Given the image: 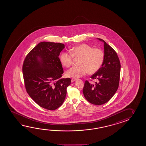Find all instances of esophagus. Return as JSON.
<instances>
[{"label":"esophagus","instance_id":"esophagus-1","mask_svg":"<svg viewBox=\"0 0 146 146\" xmlns=\"http://www.w3.org/2000/svg\"><path fill=\"white\" fill-rule=\"evenodd\" d=\"M76 80V79H72V82H74Z\"/></svg>","mask_w":146,"mask_h":146}]
</instances>
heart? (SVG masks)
<instances>
[{
    "mask_svg": "<svg viewBox=\"0 0 146 146\" xmlns=\"http://www.w3.org/2000/svg\"><path fill=\"white\" fill-rule=\"evenodd\" d=\"M69 52H63L60 61L66 67L71 66L72 59L80 58L79 67H74L66 72L67 77L79 78L86 74H93L97 72L104 61V53L99 48H94L88 44H82L72 47Z\"/></svg>",
    "mask_w": 146,
    "mask_h": 146,
    "instance_id": "1",
    "label": "heart"
}]
</instances>
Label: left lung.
I'll use <instances>...</instances> for the list:
<instances>
[{
    "instance_id": "8db88e82",
    "label": "left lung",
    "mask_w": 146,
    "mask_h": 146,
    "mask_svg": "<svg viewBox=\"0 0 146 146\" xmlns=\"http://www.w3.org/2000/svg\"><path fill=\"white\" fill-rule=\"evenodd\" d=\"M97 39L104 43V61L91 77L97 82L94 84L85 82L83 92L89 103L101 105L109 101L118 89L121 63L115 51L103 40Z\"/></svg>"
}]
</instances>
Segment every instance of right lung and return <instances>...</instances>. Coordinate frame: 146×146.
Segmentation results:
<instances>
[{
    "instance_id": "obj_1",
    "label": "right lung",
    "mask_w": 146,
    "mask_h": 146,
    "mask_svg": "<svg viewBox=\"0 0 146 146\" xmlns=\"http://www.w3.org/2000/svg\"><path fill=\"white\" fill-rule=\"evenodd\" d=\"M65 45L41 42L27 54L22 66L25 89L39 106L54 110L64 101L70 78L61 79L63 69L60 61Z\"/></svg>"
}]
</instances>
